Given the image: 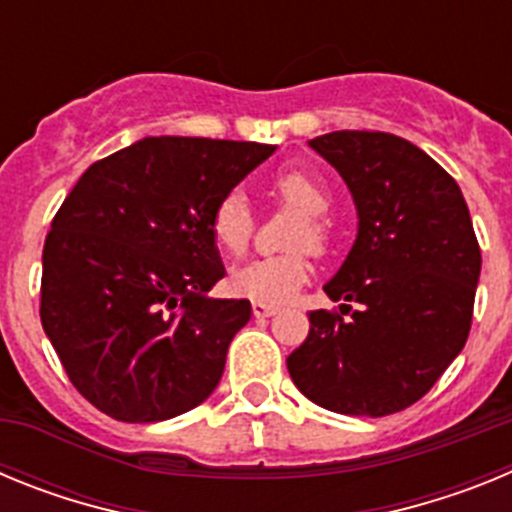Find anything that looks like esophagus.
I'll return each instance as SVG.
<instances>
[{
  "label": "esophagus",
  "mask_w": 512,
  "mask_h": 512,
  "mask_svg": "<svg viewBox=\"0 0 512 512\" xmlns=\"http://www.w3.org/2000/svg\"><path fill=\"white\" fill-rule=\"evenodd\" d=\"M279 307L277 305H264V302H253V315L256 318H271V315H277Z\"/></svg>",
  "instance_id": "esophagus-1"
}]
</instances>
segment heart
Here are the masks:
<instances>
[{"label":"heart","instance_id":"heart-1","mask_svg":"<svg viewBox=\"0 0 512 512\" xmlns=\"http://www.w3.org/2000/svg\"><path fill=\"white\" fill-rule=\"evenodd\" d=\"M271 192L287 207L302 212L289 233V248L307 246L310 251H323L328 246V223L320 215L330 210V189L323 179L307 169H284L274 176ZM210 233L212 241L230 256H241L246 251L253 235V215L241 189L225 192L212 207ZM307 277L310 264L305 253L292 251L235 266L228 274V289L235 297H246L251 302L282 305L305 287Z\"/></svg>","mask_w":512,"mask_h":512}]
</instances>
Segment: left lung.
I'll use <instances>...</instances> for the list:
<instances>
[{
    "label": "left lung",
    "instance_id": "1",
    "mask_svg": "<svg viewBox=\"0 0 512 512\" xmlns=\"http://www.w3.org/2000/svg\"><path fill=\"white\" fill-rule=\"evenodd\" d=\"M310 148L341 174L359 217L323 287L351 318L310 312L289 377L320 408L382 418L418 402L464 348L482 253L459 184L410 140L336 130Z\"/></svg>",
    "mask_w": 512,
    "mask_h": 512
}]
</instances>
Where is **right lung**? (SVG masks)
<instances>
[{
  "label": "right lung",
  "mask_w": 512,
  "mask_h": 512,
  "mask_svg": "<svg viewBox=\"0 0 512 512\" xmlns=\"http://www.w3.org/2000/svg\"><path fill=\"white\" fill-rule=\"evenodd\" d=\"M277 146L158 135L89 166L43 246L40 320L94 408L156 423L215 392L248 300L225 277L210 212Z\"/></svg>",
  "instance_id": "add662e5"
}]
</instances>
